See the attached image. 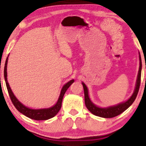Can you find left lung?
<instances>
[{"instance_id": "8db88e82", "label": "left lung", "mask_w": 146, "mask_h": 146, "mask_svg": "<svg viewBox=\"0 0 146 146\" xmlns=\"http://www.w3.org/2000/svg\"><path fill=\"white\" fill-rule=\"evenodd\" d=\"M139 60H140V66H139V70L138 73V76H137V83H136V87L134 89V93H133L132 96L129 98V99L126 102H121V103L118 104V105H114V106L109 107L107 108H100V107H97L96 105H94L92 102L91 101L90 98L89 97V94H88V89L84 83L82 82L83 88H84V102H85V105L86 108L90 111L93 114L96 115L97 116H100L102 118H113L115 116H118V115L121 114L123 111H125L134 102L137 96L139 86H140L141 83V55L139 54Z\"/></svg>"}]
</instances>
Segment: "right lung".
I'll return each mask as SVG.
<instances>
[{"label":"right lung","mask_w":146,"mask_h":146,"mask_svg":"<svg viewBox=\"0 0 146 146\" xmlns=\"http://www.w3.org/2000/svg\"><path fill=\"white\" fill-rule=\"evenodd\" d=\"M7 60L8 57H7L5 61V68H4V77L5 80L6 86H7V89L9 93V97H10L11 100H12V103L14 105V107L17 108V110L21 113H23V115L26 116L27 117L31 118V119L36 120V121H44V120H48L50 118L54 117L57 113H58L62 107V99H63L64 95L68 87L71 85L72 83L74 82V80H71L68 82L64 85L62 87V91H61L60 97H59L58 100H57V103L55 104L54 106L50 107L47 109H40V110H33V109L28 108V107H25L21 102L19 101L18 99L15 97L14 95L13 92H12V89H11L10 86L9 85V83L7 82Z\"/></svg>","instance_id":"right-lung-1"}]
</instances>
